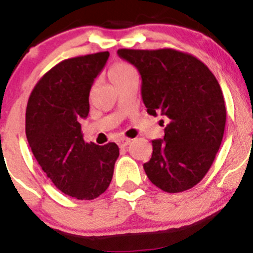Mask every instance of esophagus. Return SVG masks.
<instances>
[{
  "mask_svg": "<svg viewBox=\"0 0 253 253\" xmlns=\"http://www.w3.org/2000/svg\"><path fill=\"white\" fill-rule=\"evenodd\" d=\"M131 138H127V137H121L119 140V145L121 146V147H126V146H128L129 143H131Z\"/></svg>",
  "mask_w": 253,
  "mask_h": 253,
  "instance_id": "obj_1",
  "label": "esophagus"
}]
</instances>
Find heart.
I'll list each match as a JSON object with an SVG mask.
<instances>
[{"label": "heart", "instance_id": "1", "mask_svg": "<svg viewBox=\"0 0 253 253\" xmlns=\"http://www.w3.org/2000/svg\"><path fill=\"white\" fill-rule=\"evenodd\" d=\"M134 73H136V70L129 63L116 62L111 66L110 71H108V76H110L112 84H115L121 81V80L126 79V77L131 76V75H134Z\"/></svg>", "mask_w": 253, "mask_h": 253}]
</instances>
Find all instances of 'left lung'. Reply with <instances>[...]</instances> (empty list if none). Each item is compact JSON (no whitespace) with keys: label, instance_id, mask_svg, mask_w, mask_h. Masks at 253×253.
<instances>
[{"label":"left lung","instance_id":"1","mask_svg":"<svg viewBox=\"0 0 253 253\" xmlns=\"http://www.w3.org/2000/svg\"><path fill=\"white\" fill-rule=\"evenodd\" d=\"M117 53L140 72L147 112L169 119L164 140L152 141L146 174L165 192L190 190L209 172L222 142L226 107L218 81L202 61L173 48Z\"/></svg>","mask_w":253,"mask_h":253}]
</instances>
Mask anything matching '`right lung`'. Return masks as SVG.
Segmentation results:
<instances>
[{
	"label": "right lung",
	"mask_w": 253,
	"mask_h": 253,
	"mask_svg": "<svg viewBox=\"0 0 253 253\" xmlns=\"http://www.w3.org/2000/svg\"><path fill=\"white\" fill-rule=\"evenodd\" d=\"M108 53L63 60L32 89L26 108L28 145L53 185L77 200H94L110 186L120 150L115 142L87 143L81 119L89 112V91Z\"/></svg>",
	"instance_id": "add662e5"
}]
</instances>
